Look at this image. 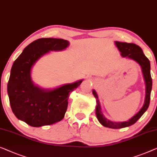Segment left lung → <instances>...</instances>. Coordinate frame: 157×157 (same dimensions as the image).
<instances>
[{
  "label": "left lung",
  "mask_w": 157,
  "mask_h": 157,
  "mask_svg": "<svg viewBox=\"0 0 157 157\" xmlns=\"http://www.w3.org/2000/svg\"><path fill=\"white\" fill-rule=\"evenodd\" d=\"M117 47L119 51L121 52V55L123 57H128L132 59L135 60L140 65L142 68V71L144 76V78L146 83V96H145V101L144 105L141 108V110L136 114L135 116L129 119L128 121L122 122H113L110 120H107L103 116V113L101 111V105L98 100V97L96 92L94 90L93 94L96 98V108H95V113L98 121L104 127H107L109 128L113 129H120L126 128L130 125H132L137 121L142 115L145 113L149 105V102H150V95L151 90L152 87V79L150 74V62L149 60L147 58V56L143 53L142 49L138 45L133 44V43H127V42H115Z\"/></svg>",
  "instance_id": "8db88e82"
}]
</instances>
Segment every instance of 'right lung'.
Masks as SVG:
<instances>
[{
	"label": "right lung",
	"mask_w": 157,
	"mask_h": 157,
	"mask_svg": "<svg viewBox=\"0 0 157 157\" xmlns=\"http://www.w3.org/2000/svg\"><path fill=\"white\" fill-rule=\"evenodd\" d=\"M69 44L62 39L41 38L28 45L13 63L8 83L9 101L15 116L29 125L41 127L61 121L67 112L70 94L82 82L45 90L31 80L32 67L41 56L49 51L62 50Z\"/></svg>",
	"instance_id": "1"
}]
</instances>
